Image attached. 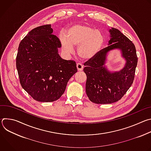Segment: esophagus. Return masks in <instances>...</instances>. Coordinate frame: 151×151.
<instances>
[{"label": "esophagus", "mask_w": 151, "mask_h": 151, "mask_svg": "<svg viewBox=\"0 0 151 151\" xmlns=\"http://www.w3.org/2000/svg\"><path fill=\"white\" fill-rule=\"evenodd\" d=\"M76 67H77V69H78V71H81V70H82L83 68L82 64H81V63H78L76 64Z\"/></svg>", "instance_id": "obj_1"}]
</instances>
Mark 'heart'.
Listing matches in <instances>:
<instances>
[{
    "mask_svg": "<svg viewBox=\"0 0 151 151\" xmlns=\"http://www.w3.org/2000/svg\"><path fill=\"white\" fill-rule=\"evenodd\" d=\"M60 39L63 49L67 52H73V46L78 47V55L85 60L94 58L104 43V35L100 31L83 24L71 26L67 30L66 36L61 35Z\"/></svg>",
    "mask_w": 151,
    "mask_h": 151,
    "instance_id": "b5f03b06",
    "label": "heart"
}]
</instances>
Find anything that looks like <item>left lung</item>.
Returning <instances> with one entry per match:
<instances>
[{
  "label": "left lung",
  "instance_id": "1",
  "mask_svg": "<svg viewBox=\"0 0 151 151\" xmlns=\"http://www.w3.org/2000/svg\"><path fill=\"white\" fill-rule=\"evenodd\" d=\"M109 32V46L83 64V72L87 75L86 93L90 101L96 104H110L119 100L133 84L137 64L133 43L116 29L112 28ZM114 49L122 51L126 63L122 70L111 73L104 65L106 53Z\"/></svg>",
  "mask_w": 151,
  "mask_h": 151
}]
</instances>
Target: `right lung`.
<instances>
[{
  "label": "right lung",
  "instance_id": "1",
  "mask_svg": "<svg viewBox=\"0 0 151 151\" xmlns=\"http://www.w3.org/2000/svg\"><path fill=\"white\" fill-rule=\"evenodd\" d=\"M52 32L51 24L32 30L21 41L16 57L21 87L34 100L41 102L58 100L77 72L75 61L59 55L58 48L61 44Z\"/></svg>",
  "mask_w": 151,
  "mask_h": 151
}]
</instances>
